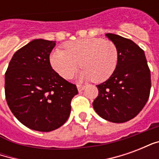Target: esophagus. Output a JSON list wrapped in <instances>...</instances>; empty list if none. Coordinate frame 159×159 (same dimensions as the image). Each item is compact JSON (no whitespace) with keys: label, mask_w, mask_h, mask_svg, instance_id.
Instances as JSON below:
<instances>
[{"label":"esophagus","mask_w":159,"mask_h":159,"mask_svg":"<svg viewBox=\"0 0 159 159\" xmlns=\"http://www.w3.org/2000/svg\"><path fill=\"white\" fill-rule=\"evenodd\" d=\"M84 89H85V86H82V85H77V89H78V91H79V92L83 91Z\"/></svg>","instance_id":"esophagus-1"}]
</instances>
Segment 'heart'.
Returning a JSON list of instances; mask_svg holds the SVG:
<instances>
[{"mask_svg": "<svg viewBox=\"0 0 159 159\" xmlns=\"http://www.w3.org/2000/svg\"><path fill=\"white\" fill-rule=\"evenodd\" d=\"M65 49H54L49 57L52 69L65 79L71 78L81 66L78 79L101 83L117 68V49L108 40L83 38L66 43Z\"/></svg>", "mask_w": 159, "mask_h": 159, "instance_id": "b5f03b06", "label": "heart"}]
</instances>
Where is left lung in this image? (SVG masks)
<instances>
[{"label":"left lung","mask_w":159,"mask_h":159,"mask_svg":"<svg viewBox=\"0 0 159 159\" xmlns=\"http://www.w3.org/2000/svg\"><path fill=\"white\" fill-rule=\"evenodd\" d=\"M118 52L114 73L97 85L99 94L93 100L96 113L111 123H125L138 115L148 100L151 73L145 52L133 41L107 33Z\"/></svg>","instance_id":"8db88e82"}]
</instances>
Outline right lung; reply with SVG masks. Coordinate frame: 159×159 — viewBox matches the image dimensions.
<instances>
[{
  "mask_svg": "<svg viewBox=\"0 0 159 159\" xmlns=\"http://www.w3.org/2000/svg\"><path fill=\"white\" fill-rule=\"evenodd\" d=\"M55 41L36 39L13 54L5 74V94L10 110L29 129L49 132L69 118L76 85L55 72L49 55Z\"/></svg>",
  "mask_w": 159,
  "mask_h": 159,
  "instance_id": "1",
  "label": "right lung"
}]
</instances>
